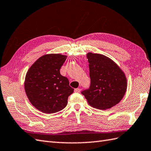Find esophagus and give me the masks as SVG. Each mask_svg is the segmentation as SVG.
Wrapping results in <instances>:
<instances>
[{
  "label": "esophagus",
  "mask_w": 151,
  "mask_h": 151,
  "mask_svg": "<svg viewBox=\"0 0 151 151\" xmlns=\"http://www.w3.org/2000/svg\"><path fill=\"white\" fill-rule=\"evenodd\" d=\"M75 93H80V88L75 89Z\"/></svg>",
  "instance_id": "esophagus-1"
}]
</instances>
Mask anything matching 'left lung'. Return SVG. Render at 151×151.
Returning <instances> with one entry per match:
<instances>
[{
    "instance_id": "8db88e82",
    "label": "left lung",
    "mask_w": 151,
    "mask_h": 151,
    "mask_svg": "<svg viewBox=\"0 0 151 151\" xmlns=\"http://www.w3.org/2000/svg\"><path fill=\"white\" fill-rule=\"evenodd\" d=\"M91 84L81 92L93 107L107 109L120 102L127 89V79L118 65L100 54H87Z\"/></svg>"
}]
</instances>
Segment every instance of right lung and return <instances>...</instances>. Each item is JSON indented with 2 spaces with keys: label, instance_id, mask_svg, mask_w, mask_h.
<instances>
[{
  "label": "right lung",
  "instance_id": "add662e5",
  "mask_svg": "<svg viewBox=\"0 0 151 151\" xmlns=\"http://www.w3.org/2000/svg\"><path fill=\"white\" fill-rule=\"evenodd\" d=\"M66 58L60 54L45 55L26 73L24 82L26 95L31 104L44 113L62 110L74 91L69 86V80L60 73Z\"/></svg>",
  "mask_w": 151,
  "mask_h": 151
}]
</instances>
